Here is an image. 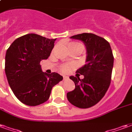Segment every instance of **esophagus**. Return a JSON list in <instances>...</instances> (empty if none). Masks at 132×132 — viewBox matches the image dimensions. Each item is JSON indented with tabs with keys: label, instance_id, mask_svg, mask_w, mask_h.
<instances>
[{
	"label": "esophagus",
	"instance_id": "esophagus-1",
	"mask_svg": "<svg viewBox=\"0 0 132 132\" xmlns=\"http://www.w3.org/2000/svg\"><path fill=\"white\" fill-rule=\"evenodd\" d=\"M69 79V77L68 76H63V80H66Z\"/></svg>",
	"mask_w": 132,
	"mask_h": 132
}]
</instances>
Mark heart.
<instances>
[{
	"mask_svg": "<svg viewBox=\"0 0 132 132\" xmlns=\"http://www.w3.org/2000/svg\"><path fill=\"white\" fill-rule=\"evenodd\" d=\"M69 48H78L80 49L82 52L83 50V46L80 43H78V42H71L68 45ZM73 68L72 65H69V64H63L59 67V71L63 73H68L70 72V71Z\"/></svg>",
	"mask_w": 132,
	"mask_h": 132,
	"instance_id": "1",
	"label": "heart"
}]
</instances>
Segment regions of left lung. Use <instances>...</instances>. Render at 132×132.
I'll return each mask as SVG.
<instances>
[{
	"mask_svg": "<svg viewBox=\"0 0 132 132\" xmlns=\"http://www.w3.org/2000/svg\"><path fill=\"white\" fill-rule=\"evenodd\" d=\"M85 44L86 63L76 71V76H70L76 88L67 93V99L79 108H88L99 102L110 85L114 56L110 43L104 38L92 33L71 37ZM84 78L80 79V74Z\"/></svg>",
	"mask_w": 132,
	"mask_h": 132,
	"instance_id": "8db88e82",
	"label": "left lung"
}]
</instances>
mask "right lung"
I'll list each match as a JSON object with an SVG mask.
<instances>
[{
  "label": "right lung",
  "instance_id": "1",
  "mask_svg": "<svg viewBox=\"0 0 132 132\" xmlns=\"http://www.w3.org/2000/svg\"><path fill=\"white\" fill-rule=\"evenodd\" d=\"M54 39L36 34L16 39L5 54V71L16 97L29 106H37L49 98L52 88L63 80L57 73L42 71L40 61L47 59L54 46Z\"/></svg>",
  "mask_w": 132,
  "mask_h": 132
}]
</instances>
